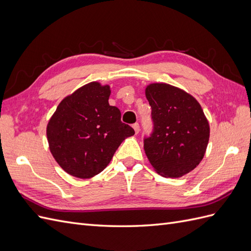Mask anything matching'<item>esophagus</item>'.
I'll return each instance as SVG.
<instances>
[{"mask_svg":"<svg viewBox=\"0 0 251 251\" xmlns=\"http://www.w3.org/2000/svg\"><path fill=\"white\" fill-rule=\"evenodd\" d=\"M133 128H134L135 133H136V134H138V133H139V131H140V126H139V124H137V123L134 124V125H133Z\"/></svg>","mask_w":251,"mask_h":251,"instance_id":"esophagus-1","label":"esophagus"}]
</instances>
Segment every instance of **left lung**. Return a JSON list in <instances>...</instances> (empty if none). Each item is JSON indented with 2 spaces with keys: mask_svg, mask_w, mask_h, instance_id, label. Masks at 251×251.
<instances>
[{
  "mask_svg": "<svg viewBox=\"0 0 251 251\" xmlns=\"http://www.w3.org/2000/svg\"><path fill=\"white\" fill-rule=\"evenodd\" d=\"M146 96L153 120V131L143 138L149 160L163 177L184 176L201 162L209 140V125L201 105L168 83H151Z\"/></svg>",
  "mask_w": 251,
  "mask_h": 251,
  "instance_id": "left-lung-1",
  "label": "left lung"
}]
</instances>
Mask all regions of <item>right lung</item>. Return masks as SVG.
Wrapping results in <instances>:
<instances>
[{"instance_id": "add662e5", "label": "right lung", "mask_w": 251, "mask_h": 251, "mask_svg": "<svg viewBox=\"0 0 251 251\" xmlns=\"http://www.w3.org/2000/svg\"><path fill=\"white\" fill-rule=\"evenodd\" d=\"M111 90L90 82L58 104L47 126L51 154L65 172L88 179L102 172L133 127L109 104Z\"/></svg>"}]
</instances>
